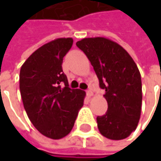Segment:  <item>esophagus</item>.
Masks as SVG:
<instances>
[{
    "instance_id": "obj_1",
    "label": "esophagus",
    "mask_w": 161,
    "mask_h": 161,
    "mask_svg": "<svg viewBox=\"0 0 161 161\" xmlns=\"http://www.w3.org/2000/svg\"><path fill=\"white\" fill-rule=\"evenodd\" d=\"M92 95H93V91H92V89H91V88L87 89V90H86V96H87V97H91Z\"/></svg>"
}]
</instances>
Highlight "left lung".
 I'll list each match as a JSON object with an SVG mask.
<instances>
[{
  "mask_svg": "<svg viewBox=\"0 0 161 161\" xmlns=\"http://www.w3.org/2000/svg\"><path fill=\"white\" fill-rule=\"evenodd\" d=\"M89 59L108 103L105 114L97 117L102 135L122 140L137 128L142 108V80L130 54L104 37L84 38L76 43Z\"/></svg>",
  "mask_w": 161,
  "mask_h": 161,
  "instance_id": "left-lung-1",
  "label": "left lung"
}]
</instances>
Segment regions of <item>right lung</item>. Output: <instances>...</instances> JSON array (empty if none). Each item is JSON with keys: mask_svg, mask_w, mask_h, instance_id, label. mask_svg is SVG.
<instances>
[{"mask_svg": "<svg viewBox=\"0 0 161 161\" xmlns=\"http://www.w3.org/2000/svg\"><path fill=\"white\" fill-rule=\"evenodd\" d=\"M73 43L72 38H58L44 45L27 58L19 74L20 94L31 122L54 140L71 132L86 96L85 91L69 87L62 71L63 58Z\"/></svg>", "mask_w": 161, "mask_h": 161, "instance_id": "add662e5", "label": "right lung"}]
</instances>
